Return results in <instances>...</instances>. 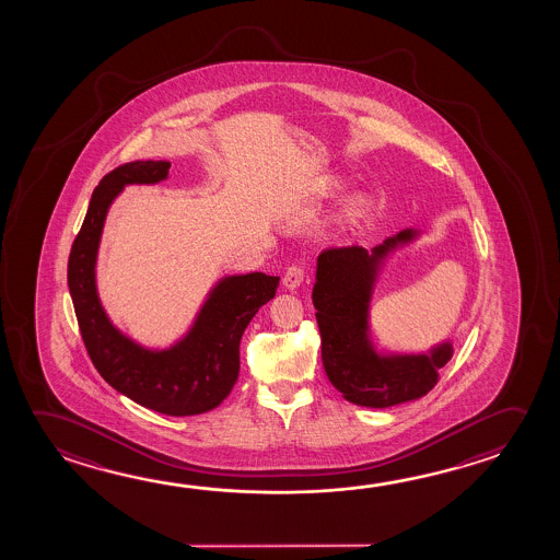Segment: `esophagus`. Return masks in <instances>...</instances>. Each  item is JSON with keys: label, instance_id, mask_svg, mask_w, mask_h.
Wrapping results in <instances>:
<instances>
[{"label": "esophagus", "instance_id": "obj_1", "mask_svg": "<svg viewBox=\"0 0 560 560\" xmlns=\"http://www.w3.org/2000/svg\"><path fill=\"white\" fill-rule=\"evenodd\" d=\"M303 276H305V272H303L302 267H290L285 270L284 278H282V284H284L285 290L293 292V290H298V288L302 285Z\"/></svg>", "mask_w": 560, "mask_h": 560}]
</instances>
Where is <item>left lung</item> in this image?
I'll return each mask as SVG.
<instances>
[{
	"label": "left lung",
	"mask_w": 560,
	"mask_h": 560,
	"mask_svg": "<svg viewBox=\"0 0 560 560\" xmlns=\"http://www.w3.org/2000/svg\"><path fill=\"white\" fill-rule=\"evenodd\" d=\"M402 230L375 245L327 249L317 257L313 305L320 332V358L329 382L358 407L387 409L424 397L453 355L452 340L427 352L377 350L370 329L373 292L395 250L420 237Z\"/></svg>",
	"instance_id": "8db88e82"
}]
</instances>
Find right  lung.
Listing matches in <instances>:
<instances>
[{"label": "right lung", "instance_id": "add662e5", "mask_svg": "<svg viewBox=\"0 0 560 560\" xmlns=\"http://www.w3.org/2000/svg\"><path fill=\"white\" fill-rule=\"evenodd\" d=\"M170 161H132L103 177L68 260V285L81 337L103 380L128 399L170 417L215 409L240 377V342L257 311L280 284L265 272L223 276L192 325L167 348H148L110 320L97 290V257L108 208L128 185H158Z\"/></svg>", "mask_w": 560, "mask_h": 560}]
</instances>
